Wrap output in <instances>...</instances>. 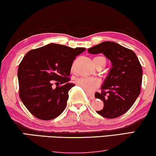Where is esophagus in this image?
<instances>
[{"mask_svg":"<svg viewBox=\"0 0 156 156\" xmlns=\"http://www.w3.org/2000/svg\"><path fill=\"white\" fill-rule=\"evenodd\" d=\"M86 94H87L88 96L90 98V99H93V98H94V93L86 92Z\"/></svg>","mask_w":156,"mask_h":156,"instance_id":"1","label":"esophagus"}]
</instances>
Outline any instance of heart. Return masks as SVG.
<instances>
[{"mask_svg": "<svg viewBox=\"0 0 156 156\" xmlns=\"http://www.w3.org/2000/svg\"><path fill=\"white\" fill-rule=\"evenodd\" d=\"M100 58H104L103 57H96L94 60ZM76 84L77 86H80L86 92H92L96 88L99 87L101 81L96 78H86V77H81L78 78L76 80Z\"/></svg>", "mask_w": 156, "mask_h": 156, "instance_id": "heart-1", "label": "heart"}]
</instances>
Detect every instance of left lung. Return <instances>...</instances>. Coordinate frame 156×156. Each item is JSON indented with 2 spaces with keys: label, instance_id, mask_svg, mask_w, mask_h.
Masks as SVG:
<instances>
[{
  "label": "left lung",
  "instance_id": "1",
  "mask_svg": "<svg viewBox=\"0 0 156 156\" xmlns=\"http://www.w3.org/2000/svg\"><path fill=\"white\" fill-rule=\"evenodd\" d=\"M91 54L103 53L112 68L104 80L101 92L95 97L104 102L96 112L108 119L119 117L131 108L140 93L143 70L133 50L113 42H104L88 50Z\"/></svg>",
  "mask_w": 156,
  "mask_h": 156
}]
</instances>
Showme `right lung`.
Returning a JSON list of instances; mask_svg holds the SVG:
<instances>
[{"label": "right lung", "instance_id": "right-lung-1", "mask_svg": "<svg viewBox=\"0 0 156 156\" xmlns=\"http://www.w3.org/2000/svg\"><path fill=\"white\" fill-rule=\"evenodd\" d=\"M85 50L50 44L25 55L18 68L19 94L35 117L50 120L64 111L68 91L75 86L69 83L73 62ZM53 83L56 84L55 89L51 87Z\"/></svg>", "mask_w": 156, "mask_h": 156}]
</instances>
